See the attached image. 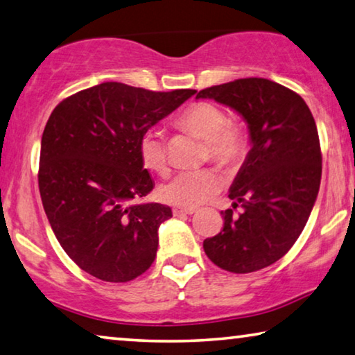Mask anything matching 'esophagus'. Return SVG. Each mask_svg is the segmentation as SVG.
Wrapping results in <instances>:
<instances>
[{"instance_id": "34e87169", "label": "esophagus", "mask_w": 355, "mask_h": 355, "mask_svg": "<svg viewBox=\"0 0 355 355\" xmlns=\"http://www.w3.org/2000/svg\"><path fill=\"white\" fill-rule=\"evenodd\" d=\"M173 216H183V215H193L196 213V208H182V207H173L172 208Z\"/></svg>"}]
</instances>
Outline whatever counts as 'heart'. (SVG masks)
<instances>
[{
  "label": "heart",
  "instance_id": "b5f03b06",
  "mask_svg": "<svg viewBox=\"0 0 355 355\" xmlns=\"http://www.w3.org/2000/svg\"><path fill=\"white\" fill-rule=\"evenodd\" d=\"M180 128L187 129L205 142V159L219 166L234 168L240 166L248 155L250 134L243 123L227 118L221 107L198 101L189 104L178 115ZM139 156L145 168L164 175L167 172L166 144L157 131H147L139 142ZM224 184L223 173L215 167H202L196 171L180 172L159 188V198L167 204L194 208L216 194Z\"/></svg>",
  "mask_w": 355,
  "mask_h": 355
}]
</instances>
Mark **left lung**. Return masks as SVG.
<instances>
[{
  "instance_id": "8db88e82",
  "label": "left lung",
  "mask_w": 355,
  "mask_h": 355,
  "mask_svg": "<svg viewBox=\"0 0 355 355\" xmlns=\"http://www.w3.org/2000/svg\"><path fill=\"white\" fill-rule=\"evenodd\" d=\"M196 98L232 107L250 128L252 147L230 187L234 209L221 232L204 240L213 263L232 273L272 266L299 239L316 202L322 155L318 128L300 94L268 78H239Z\"/></svg>"
}]
</instances>
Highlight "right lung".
Segmentation results:
<instances>
[{"label":"right lung","mask_w":355,"mask_h":355,"mask_svg":"<svg viewBox=\"0 0 355 355\" xmlns=\"http://www.w3.org/2000/svg\"><path fill=\"white\" fill-rule=\"evenodd\" d=\"M194 93L105 82L63 99L50 115L41 140L39 193L56 240L94 278L126 283L153 263L157 227L172 210L134 204L153 189L139 142Z\"/></svg>","instance_id":"add662e5"}]
</instances>
